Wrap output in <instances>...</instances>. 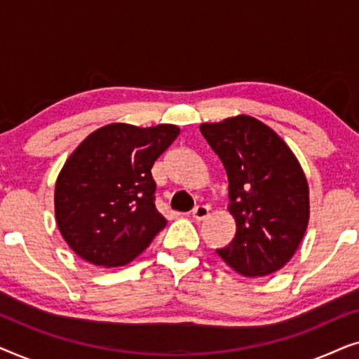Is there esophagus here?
<instances>
[{"label":"esophagus","mask_w":359,"mask_h":359,"mask_svg":"<svg viewBox=\"0 0 359 359\" xmlns=\"http://www.w3.org/2000/svg\"><path fill=\"white\" fill-rule=\"evenodd\" d=\"M208 217H209V208H208V205H198V208L193 210V219L194 220H204Z\"/></svg>","instance_id":"esophagus-1"}]
</instances>
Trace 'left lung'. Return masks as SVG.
Here are the masks:
<instances>
[{"mask_svg": "<svg viewBox=\"0 0 359 359\" xmlns=\"http://www.w3.org/2000/svg\"><path fill=\"white\" fill-rule=\"evenodd\" d=\"M199 129L227 171L229 212L237 225L235 238L217 255L245 278L279 271L301 245L311 214L301 163L271 127L252 116Z\"/></svg>", "mask_w": 359, "mask_h": 359, "instance_id": "left-lung-1", "label": "left lung"}]
</instances>
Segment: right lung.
<instances>
[{
	"label": "right lung",
	"instance_id": "obj_1",
	"mask_svg": "<svg viewBox=\"0 0 359 359\" xmlns=\"http://www.w3.org/2000/svg\"><path fill=\"white\" fill-rule=\"evenodd\" d=\"M180 127L114 122L73 150L55 181V220L73 252L96 266H124L139 257L166 219L155 208L151 166Z\"/></svg>",
	"mask_w": 359,
	"mask_h": 359
}]
</instances>
